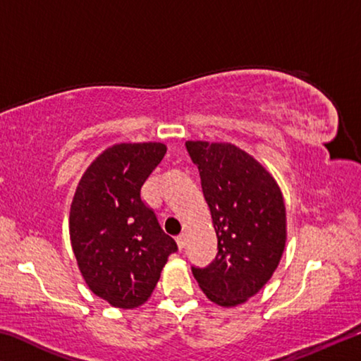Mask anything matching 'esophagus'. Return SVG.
<instances>
[{
  "instance_id": "1",
  "label": "esophagus",
  "mask_w": 361,
  "mask_h": 361,
  "mask_svg": "<svg viewBox=\"0 0 361 361\" xmlns=\"http://www.w3.org/2000/svg\"><path fill=\"white\" fill-rule=\"evenodd\" d=\"M176 243H178V248H185V245H186V234H185V232H181L180 235H176Z\"/></svg>"
}]
</instances>
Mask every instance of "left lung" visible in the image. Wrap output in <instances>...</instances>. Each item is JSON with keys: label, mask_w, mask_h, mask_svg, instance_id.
Returning <instances> with one entry per match:
<instances>
[{"label": "left lung", "mask_w": 361, "mask_h": 361, "mask_svg": "<svg viewBox=\"0 0 361 361\" xmlns=\"http://www.w3.org/2000/svg\"><path fill=\"white\" fill-rule=\"evenodd\" d=\"M200 181L218 253L209 267H192L205 296L235 307L276 272L286 243V210L277 181L264 166L231 143L186 142Z\"/></svg>", "instance_id": "8db88e82"}]
</instances>
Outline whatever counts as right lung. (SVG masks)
Segmentation results:
<instances>
[{"mask_svg":"<svg viewBox=\"0 0 361 361\" xmlns=\"http://www.w3.org/2000/svg\"><path fill=\"white\" fill-rule=\"evenodd\" d=\"M157 142L118 143L85 169L70 209V240L89 290L113 307L145 304L176 247L142 199L162 161Z\"/></svg>","mask_w":361,"mask_h":361,"instance_id":"1","label":"right lung"}]
</instances>
